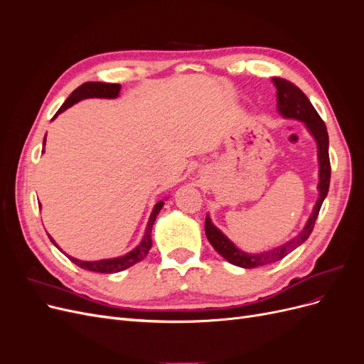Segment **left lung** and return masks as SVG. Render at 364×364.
I'll return each instance as SVG.
<instances>
[{"label":"left lung","instance_id":"8db88e82","mask_svg":"<svg viewBox=\"0 0 364 364\" xmlns=\"http://www.w3.org/2000/svg\"><path fill=\"white\" fill-rule=\"evenodd\" d=\"M272 83L277 87V97L278 103L277 107L281 115L301 119L311 132V135L317 141V151H318V199L314 205V211L311 217L308 218L305 228L302 232L294 237L289 243H285L281 247H277L273 250H267L258 253V255H249V253L241 252L238 247H235L230 241L220 232V230L211 223L209 217L205 220V232L208 237V241L213 245V247L222 255L226 261L238 267L245 269H255L261 266H267V264H273L284 257H287L291 250H294L297 246H301L304 241L310 237L313 232V228L316 223V218L321 211V206L325 200L329 188V179H331V162H329V153H328V132L326 126L321 115L317 114L313 105L308 100L306 95L297 87L294 83L285 79H279V77H273Z\"/></svg>","mask_w":364,"mask_h":364}]
</instances>
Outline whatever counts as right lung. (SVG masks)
Returning <instances> with one entry per match:
<instances>
[{
    "instance_id": "right-lung-1",
    "label": "right lung",
    "mask_w": 364,
    "mask_h": 364,
    "mask_svg": "<svg viewBox=\"0 0 364 364\" xmlns=\"http://www.w3.org/2000/svg\"><path fill=\"white\" fill-rule=\"evenodd\" d=\"M119 90H121V85H118V83L86 82V83L80 85L79 87H75V90L71 92V95L67 98V100H65V103L60 106V109L53 118H56L58 114L63 112L65 109L71 107L74 103L83 100V98H92V97L115 98V97H118ZM43 144H46V139H43ZM162 205H164V202H158L155 205V208H153V213L150 215L144 238H142L139 246L135 247L132 252H129L127 255L119 257V258H112V259H102V261H80V259H75L73 257H68V258L75 264V266H79V267H82L85 270H90V272H98V273H117V272L132 267L134 264L144 259L151 247V228L161 211ZM50 240H51V243H54V240L51 237H50ZM54 246H58V245L54 243Z\"/></svg>"
}]
</instances>
